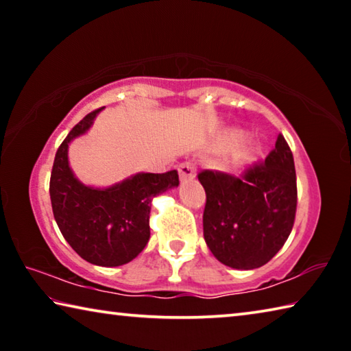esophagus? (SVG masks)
<instances>
[{"instance_id": "1", "label": "esophagus", "mask_w": 351, "mask_h": 351, "mask_svg": "<svg viewBox=\"0 0 351 351\" xmlns=\"http://www.w3.org/2000/svg\"><path fill=\"white\" fill-rule=\"evenodd\" d=\"M178 171H180V178H181L182 182L189 181V180H193L195 175H197V165H195V162L186 161V162H182L180 165Z\"/></svg>"}]
</instances>
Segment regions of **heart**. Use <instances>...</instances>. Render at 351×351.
<instances>
[{
  "label": "heart",
  "instance_id": "heart-1",
  "mask_svg": "<svg viewBox=\"0 0 351 351\" xmlns=\"http://www.w3.org/2000/svg\"><path fill=\"white\" fill-rule=\"evenodd\" d=\"M243 139H245V134H243V133H235V134H234V141L240 142V141H243Z\"/></svg>",
  "mask_w": 351,
  "mask_h": 351
}]
</instances>
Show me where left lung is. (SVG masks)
<instances>
[{
    "mask_svg": "<svg viewBox=\"0 0 351 351\" xmlns=\"http://www.w3.org/2000/svg\"><path fill=\"white\" fill-rule=\"evenodd\" d=\"M198 180L206 190L204 240L217 260L235 269L268 263L288 240L297 209L294 158L283 136L241 175L203 170Z\"/></svg>",
    "mask_w": 351,
    "mask_h": 351,
    "instance_id": "8db88e82",
    "label": "left lung"
}]
</instances>
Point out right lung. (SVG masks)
Segmentation results:
<instances>
[{"label": "right lung", "instance_id": "right-lung-1", "mask_svg": "<svg viewBox=\"0 0 351 351\" xmlns=\"http://www.w3.org/2000/svg\"><path fill=\"white\" fill-rule=\"evenodd\" d=\"M102 108L86 114L56 153L49 195L64 240L93 265L112 268L138 257L150 239L152 199L178 187L176 170L138 173L106 189L82 184L68 162L69 142L86 133Z\"/></svg>", "mask_w": 351, "mask_h": 351}]
</instances>
